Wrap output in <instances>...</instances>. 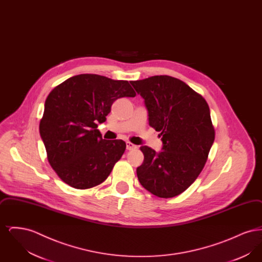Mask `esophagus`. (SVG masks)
I'll list each match as a JSON object with an SVG mask.
<instances>
[{"label":"esophagus","mask_w":262,"mask_h":262,"mask_svg":"<svg viewBox=\"0 0 262 262\" xmlns=\"http://www.w3.org/2000/svg\"><path fill=\"white\" fill-rule=\"evenodd\" d=\"M125 144H126V149L127 150H133L137 148V145H135L134 143H132V142H129V141H126Z\"/></svg>","instance_id":"esophagus-1"}]
</instances>
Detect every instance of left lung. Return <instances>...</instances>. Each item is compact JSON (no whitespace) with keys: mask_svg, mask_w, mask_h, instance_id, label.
<instances>
[{"mask_svg":"<svg viewBox=\"0 0 262 262\" xmlns=\"http://www.w3.org/2000/svg\"><path fill=\"white\" fill-rule=\"evenodd\" d=\"M144 99L150 126L160 132L162 151L140 146L143 163L137 167L141 186L169 199L184 192L202 171L215 138L205 99L184 81L154 75L130 81Z\"/></svg>","mask_w":262,"mask_h":262,"instance_id":"8db88e82","label":"left lung"}]
</instances>
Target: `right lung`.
I'll use <instances>...</instances> for the list:
<instances>
[{"mask_svg":"<svg viewBox=\"0 0 262 262\" xmlns=\"http://www.w3.org/2000/svg\"><path fill=\"white\" fill-rule=\"evenodd\" d=\"M137 94L126 80L91 74L75 75L54 88L45 101L40 136L54 171L71 187L103 183L125 150L122 139H103L97 124L114 101Z\"/></svg>","mask_w":262,"mask_h":262,"instance_id":"1","label":"right lung"}]
</instances>
